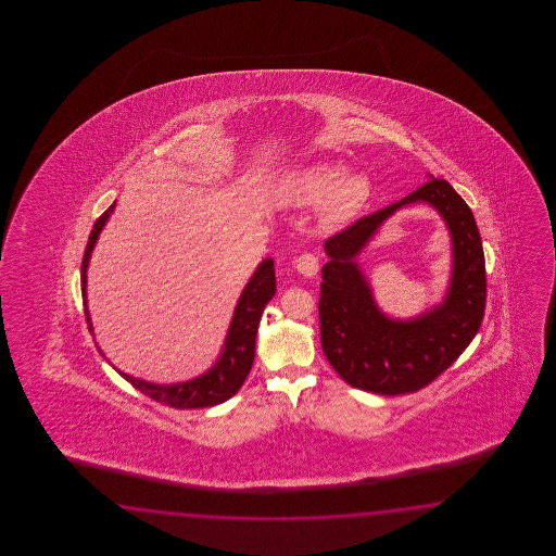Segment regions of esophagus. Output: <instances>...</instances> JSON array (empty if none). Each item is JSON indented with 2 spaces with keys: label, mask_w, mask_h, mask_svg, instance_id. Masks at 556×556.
I'll use <instances>...</instances> for the list:
<instances>
[{
  "label": "esophagus",
  "mask_w": 556,
  "mask_h": 556,
  "mask_svg": "<svg viewBox=\"0 0 556 556\" xmlns=\"http://www.w3.org/2000/svg\"><path fill=\"white\" fill-rule=\"evenodd\" d=\"M294 268L298 273L302 274V276L314 278L319 270L318 256H316V254H309V252H304V254H300V256L295 258Z\"/></svg>",
  "instance_id": "1"
}]
</instances>
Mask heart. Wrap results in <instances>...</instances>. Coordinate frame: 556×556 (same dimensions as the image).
I'll use <instances>...</instances> for the list:
<instances>
[{"instance_id": "b5f03b06", "label": "heart", "mask_w": 556, "mask_h": 556, "mask_svg": "<svg viewBox=\"0 0 556 556\" xmlns=\"http://www.w3.org/2000/svg\"><path fill=\"white\" fill-rule=\"evenodd\" d=\"M369 194V178L359 170H350L338 159H321L294 168L274 187V199L283 206H312L319 202L318 218L324 226L350 223L366 206Z\"/></svg>"}]
</instances>
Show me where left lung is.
Instances as JSON below:
<instances>
[{
    "label": "left lung",
    "instance_id": "1",
    "mask_svg": "<svg viewBox=\"0 0 556 556\" xmlns=\"http://www.w3.org/2000/svg\"><path fill=\"white\" fill-rule=\"evenodd\" d=\"M412 203H427L452 238V276L444 300L415 319H390L375 302L356 256L382 223ZM321 268L319 336L338 376L379 395L414 393L429 386L465 352L484 314V254L471 208L447 180L429 175L409 197L359 218L326 240Z\"/></svg>",
    "mask_w": 556,
    "mask_h": 556
}]
</instances>
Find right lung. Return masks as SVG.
I'll list each match as a JSON object with an SVG mask.
<instances>
[{"instance_id":"1","label":"right lung","mask_w":556,"mask_h":556,"mask_svg":"<svg viewBox=\"0 0 556 556\" xmlns=\"http://www.w3.org/2000/svg\"><path fill=\"white\" fill-rule=\"evenodd\" d=\"M115 211V202L101 214L94 223L93 230L87 240L84 262H81V292H84L85 318L89 324V330L93 333L91 314L87 307V268L93 254L94 244L99 240L101 230L105 228L106 220ZM276 294V274H274L273 258L262 261L254 274L250 276L249 283L244 286L242 294L238 298L235 314L230 319V326L226 331L225 345L218 359L211 369H206L199 378L178 381V383H151L141 378L129 376L125 371H118L123 378L142 391L144 395L153 397L154 402L165 403L177 409H199V407H213L218 403L230 400L242 388L244 379L254 364V348H256V331L261 324L262 312L266 304ZM103 354V350L99 348ZM105 355V354H103Z\"/></svg>"}]
</instances>
